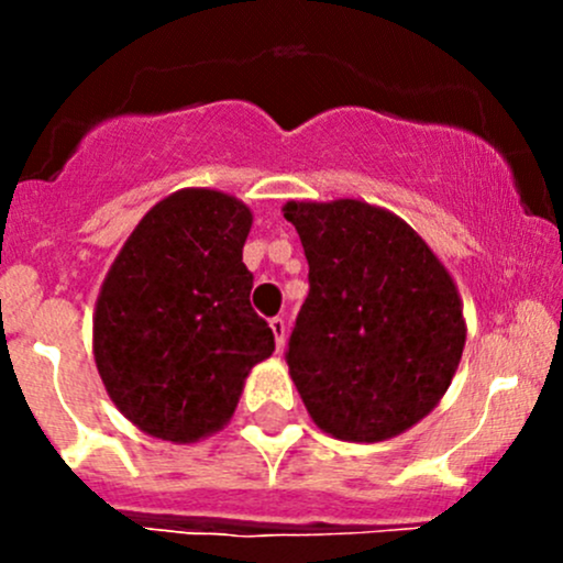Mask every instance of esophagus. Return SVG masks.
I'll list each match as a JSON object with an SVG mask.
<instances>
[{
    "instance_id": "34e87169",
    "label": "esophagus",
    "mask_w": 563,
    "mask_h": 563,
    "mask_svg": "<svg viewBox=\"0 0 563 563\" xmlns=\"http://www.w3.org/2000/svg\"><path fill=\"white\" fill-rule=\"evenodd\" d=\"M269 327H272V334H275L277 349H283V345H286V321H283L280 316H275L269 321Z\"/></svg>"
}]
</instances>
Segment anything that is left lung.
I'll return each mask as SVG.
<instances>
[{"mask_svg": "<svg viewBox=\"0 0 563 563\" xmlns=\"http://www.w3.org/2000/svg\"><path fill=\"white\" fill-rule=\"evenodd\" d=\"M310 294L288 373L332 439L376 444L428 417L457 373L463 302L452 275L402 218L360 198L288 201Z\"/></svg>", "mask_w": 563, "mask_h": 563, "instance_id": "obj_1", "label": "left lung"}]
</instances>
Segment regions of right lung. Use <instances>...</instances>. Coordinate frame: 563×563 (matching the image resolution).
I'll return each mask as SVG.
<instances>
[{
  "label": "right lung",
  "instance_id": "right-lung-1",
  "mask_svg": "<svg viewBox=\"0 0 563 563\" xmlns=\"http://www.w3.org/2000/svg\"><path fill=\"white\" fill-rule=\"evenodd\" d=\"M247 203L209 187L157 201L128 236L92 316L113 406L152 439L196 444L231 422L245 378L275 351L250 308Z\"/></svg>",
  "mask_w": 563,
  "mask_h": 563
}]
</instances>
